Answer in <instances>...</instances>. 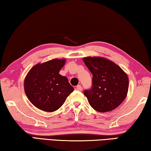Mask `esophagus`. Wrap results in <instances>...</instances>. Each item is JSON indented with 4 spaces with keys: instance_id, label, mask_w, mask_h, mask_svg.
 I'll return each instance as SVG.
<instances>
[{
    "instance_id": "34e87169",
    "label": "esophagus",
    "mask_w": 151,
    "mask_h": 151,
    "mask_svg": "<svg viewBox=\"0 0 151 151\" xmlns=\"http://www.w3.org/2000/svg\"><path fill=\"white\" fill-rule=\"evenodd\" d=\"M76 89H77L78 91H81L82 90V86H81V85H78V86H76Z\"/></svg>"
}]
</instances>
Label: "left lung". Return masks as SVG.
Wrapping results in <instances>:
<instances>
[{"instance_id": "left-lung-1", "label": "left lung", "mask_w": 151, "mask_h": 151, "mask_svg": "<svg viewBox=\"0 0 151 151\" xmlns=\"http://www.w3.org/2000/svg\"><path fill=\"white\" fill-rule=\"evenodd\" d=\"M93 74V87L84 95L94 110L99 112L112 111L127 97L129 78L119 65L101 56L83 58Z\"/></svg>"}]
</instances>
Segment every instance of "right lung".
<instances>
[{
	"label": "right lung",
	"instance_id": "obj_1",
	"mask_svg": "<svg viewBox=\"0 0 151 151\" xmlns=\"http://www.w3.org/2000/svg\"><path fill=\"white\" fill-rule=\"evenodd\" d=\"M66 59L54 58L37 63L30 69L24 82L28 99L38 109L54 112L64 104L74 91L65 76L59 74Z\"/></svg>",
	"mask_w": 151,
	"mask_h": 151
}]
</instances>
